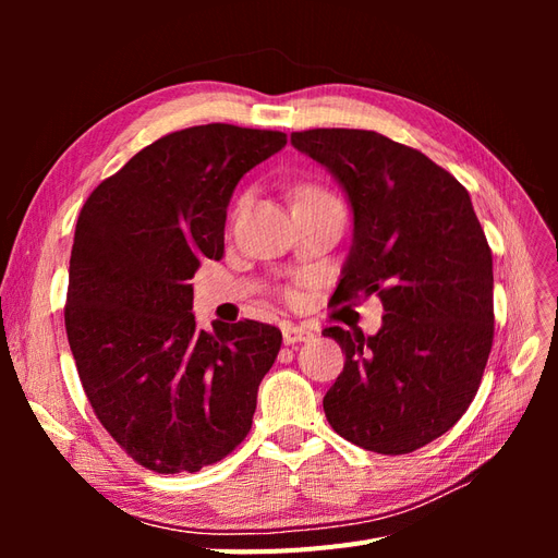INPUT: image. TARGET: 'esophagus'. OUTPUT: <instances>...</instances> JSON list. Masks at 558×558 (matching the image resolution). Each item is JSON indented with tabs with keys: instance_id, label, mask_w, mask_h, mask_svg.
<instances>
[{
	"instance_id": "obj_1",
	"label": "esophagus",
	"mask_w": 558,
	"mask_h": 558,
	"mask_svg": "<svg viewBox=\"0 0 558 558\" xmlns=\"http://www.w3.org/2000/svg\"><path fill=\"white\" fill-rule=\"evenodd\" d=\"M314 340V332L302 328V326H286L283 328V344H298V342H310Z\"/></svg>"
}]
</instances>
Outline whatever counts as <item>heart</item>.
Here are the masks:
<instances>
[{
    "label": "heart",
    "mask_w": 558,
    "mask_h": 558,
    "mask_svg": "<svg viewBox=\"0 0 558 558\" xmlns=\"http://www.w3.org/2000/svg\"><path fill=\"white\" fill-rule=\"evenodd\" d=\"M312 195H330V193H326L324 189H302V191L298 193V199H302V197H312Z\"/></svg>",
    "instance_id": "1"
}]
</instances>
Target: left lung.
Here are the masks:
<instances>
[{
  "label": "left lung",
  "mask_w": 558,
  "mask_h": 558,
  "mask_svg": "<svg viewBox=\"0 0 558 558\" xmlns=\"http://www.w3.org/2000/svg\"><path fill=\"white\" fill-rule=\"evenodd\" d=\"M353 209L332 307L377 295V335L324 330L344 369L324 398L344 440L386 456L447 433L477 396L494 344V260L468 191L421 150L373 130L293 132Z\"/></svg>",
  "instance_id": "left-lung-1"
}]
</instances>
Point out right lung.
Wrapping results in <instances>:
<instances>
[{
	"mask_svg": "<svg viewBox=\"0 0 558 558\" xmlns=\"http://www.w3.org/2000/svg\"><path fill=\"white\" fill-rule=\"evenodd\" d=\"M283 146V132L228 123L170 132L78 214L66 340L99 424L146 470L197 472L251 430L281 330L248 318L197 330L189 281L223 258L234 185Z\"/></svg>",
	"mask_w": 558,
	"mask_h": 558,
	"instance_id": "obj_1",
	"label": "right lung"
}]
</instances>
